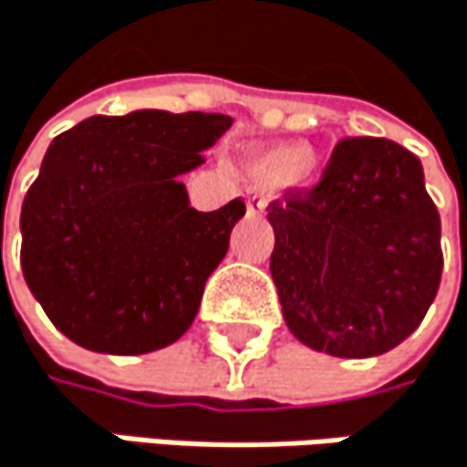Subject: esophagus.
Instances as JSON below:
<instances>
[{"label": "esophagus", "mask_w": 467, "mask_h": 467, "mask_svg": "<svg viewBox=\"0 0 467 467\" xmlns=\"http://www.w3.org/2000/svg\"><path fill=\"white\" fill-rule=\"evenodd\" d=\"M246 210H249V215H263L265 213V199L257 196V193H249L246 196Z\"/></svg>", "instance_id": "esophagus-1"}]
</instances>
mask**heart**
Here are the masks:
<instances>
[{"mask_svg":"<svg viewBox=\"0 0 467 467\" xmlns=\"http://www.w3.org/2000/svg\"><path fill=\"white\" fill-rule=\"evenodd\" d=\"M249 169L265 182H305L316 171V157L298 143L260 146L249 154Z\"/></svg>","mask_w":467,"mask_h":467,"instance_id":"heart-1","label":"heart"}]
</instances>
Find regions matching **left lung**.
Returning <instances> with one entry per match:
<instances>
[{"label": "left lung", "mask_w": 467, "mask_h": 467, "mask_svg": "<svg viewBox=\"0 0 467 467\" xmlns=\"http://www.w3.org/2000/svg\"><path fill=\"white\" fill-rule=\"evenodd\" d=\"M271 276L287 329L332 357H377L435 302L441 215L420 160L388 138H343L310 191L268 207Z\"/></svg>", "instance_id": "left-lung-1"}]
</instances>
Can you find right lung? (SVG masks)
Returning <instances> with one entry per match:
<instances>
[{"label":"right lung","instance_id":"right-lung-1","mask_svg":"<svg viewBox=\"0 0 467 467\" xmlns=\"http://www.w3.org/2000/svg\"><path fill=\"white\" fill-rule=\"evenodd\" d=\"M232 119L135 110L57 135L21 204V271L77 346L149 354L193 324L246 204L199 213L180 182Z\"/></svg>","mask_w":467,"mask_h":467}]
</instances>
